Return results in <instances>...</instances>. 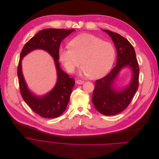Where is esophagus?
<instances>
[{
	"instance_id": "esophagus-1",
	"label": "esophagus",
	"mask_w": 159,
	"mask_h": 159,
	"mask_svg": "<svg viewBox=\"0 0 159 159\" xmlns=\"http://www.w3.org/2000/svg\"><path fill=\"white\" fill-rule=\"evenodd\" d=\"M76 83L78 84H83L84 81H83V80H77L76 81Z\"/></svg>"
}]
</instances>
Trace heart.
<instances>
[{
    "label": "heart",
    "mask_w": 159,
    "mask_h": 159,
    "mask_svg": "<svg viewBox=\"0 0 159 159\" xmlns=\"http://www.w3.org/2000/svg\"><path fill=\"white\" fill-rule=\"evenodd\" d=\"M70 47L60 48L59 58L69 73L80 65L81 72L91 79L105 75L111 67L115 51L113 45L90 34H80L70 42Z\"/></svg>",
    "instance_id": "heart-1"
}]
</instances>
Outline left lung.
I'll return each mask as SVG.
<instances>
[{
	"mask_svg": "<svg viewBox=\"0 0 159 159\" xmlns=\"http://www.w3.org/2000/svg\"><path fill=\"white\" fill-rule=\"evenodd\" d=\"M103 30L108 34L115 45L116 62L107 76L95 82L92 102L100 113L107 116L115 115L127 108L138 89L139 66L135 49L127 39L109 30ZM125 67L131 68L133 78L128 87L118 90L114 88V82L119 71Z\"/></svg>",
	"mask_w": 159,
	"mask_h": 159,
	"instance_id": "1",
	"label": "left lung"
}]
</instances>
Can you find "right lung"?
Instances as JSON below:
<instances>
[{"label": "right lung", "mask_w": 159, "mask_h": 159, "mask_svg": "<svg viewBox=\"0 0 159 159\" xmlns=\"http://www.w3.org/2000/svg\"><path fill=\"white\" fill-rule=\"evenodd\" d=\"M74 29H44L40 30L24 46L20 55L17 75L20 92L25 102L36 113L45 118H54L64 112L68 104L75 81L63 71L59 66V49L61 41ZM41 48L48 52L54 58L58 74L55 88L44 97L38 98L27 88L21 73V61L29 52Z\"/></svg>", "instance_id": "add662e5"}]
</instances>
